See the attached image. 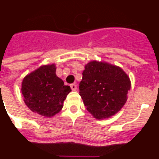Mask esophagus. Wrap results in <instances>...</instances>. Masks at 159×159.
I'll return each mask as SVG.
<instances>
[{"label": "esophagus", "instance_id": "esophagus-1", "mask_svg": "<svg viewBox=\"0 0 159 159\" xmlns=\"http://www.w3.org/2000/svg\"><path fill=\"white\" fill-rule=\"evenodd\" d=\"M70 87H71V90H72V91H75V90H76V88H77L76 84H71V85H70Z\"/></svg>", "mask_w": 159, "mask_h": 159}]
</instances>
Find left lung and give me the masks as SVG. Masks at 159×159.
Here are the masks:
<instances>
[{
    "mask_svg": "<svg viewBox=\"0 0 159 159\" xmlns=\"http://www.w3.org/2000/svg\"><path fill=\"white\" fill-rule=\"evenodd\" d=\"M79 88L87 110L96 119H102L124 106L130 80L121 67L93 60L85 65Z\"/></svg>",
    "mask_w": 159,
    "mask_h": 159,
    "instance_id": "1",
    "label": "left lung"
}]
</instances>
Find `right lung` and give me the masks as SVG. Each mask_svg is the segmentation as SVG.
I'll return each mask as SVG.
<instances>
[{
	"label": "right lung",
	"instance_id": "add662e5",
	"mask_svg": "<svg viewBox=\"0 0 159 159\" xmlns=\"http://www.w3.org/2000/svg\"><path fill=\"white\" fill-rule=\"evenodd\" d=\"M56 65H43L24 78L21 92L24 101L32 112L52 117L63 108L70 92L69 86L56 75Z\"/></svg>",
	"mask_w": 159,
	"mask_h": 159
}]
</instances>
